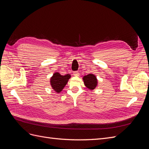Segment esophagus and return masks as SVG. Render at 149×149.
Returning <instances> with one entry per match:
<instances>
[{"label": "esophagus", "mask_w": 149, "mask_h": 149, "mask_svg": "<svg viewBox=\"0 0 149 149\" xmlns=\"http://www.w3.org/2000/svg\"><path fill=\"white\" fill-rule=\"evenodd\" d=\"M73 74H74V76H79V73L78 71H74V72H73Z\"/></svg>", "instance_id": "34e87169"}]
</instances>
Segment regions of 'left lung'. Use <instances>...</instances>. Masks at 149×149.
<instances>
[{"mask_svg":"<svg viewBox=\"0 0 149 149\" xmlns=\"http://www.w3.org/2000/svg\"><path fill=\"white\" fill-rule=\"evenodd\" d=\"M84 83L86 86L89 89H95L97 84V80L95 75L93 74H89L83 77Z\"/></svg>","mask_w":149,"mask_h":149,"instance_id":"8db88e82","label":"left lung"}]
</instances>
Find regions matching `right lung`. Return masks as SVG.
<instances>
[{
	"mask_svg": "<svg viewBox=\"0 0 149 149\" xmlns=\"http://www.w3.org/2000/svg\"><path fill=\"white\" fill-rule=\"evenodd\" d=\"M71 76L69 74L61 75L59 73H54L50 79V83L52 88L57 93H60L67 84Z\"/></svg>",
	"mask_w": 149,
	"mask_h": 149,
	"instance_id": "right-lung-1",
	"label": "right lung"
}]
</instances>
